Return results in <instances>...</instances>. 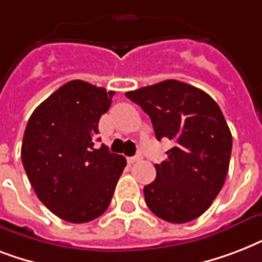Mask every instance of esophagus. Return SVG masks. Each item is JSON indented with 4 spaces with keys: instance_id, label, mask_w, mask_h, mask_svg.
I'll return each instance as SVG.
<instances>
[{
    "instance_id": "obj_1",
    "label": "esophagus",
    "mask_w": 262,
    "mask_h": 262,
    "mask_svg": "<svg viewBox=\"0 0 262 262\" xmlns=\"http://www.w3.org/2000/svg\"><path fill=\"white\" fill-rule=\"evenodd\" d=\"M143 159V156L140 155H136V156H132V158H129V159H127V162H129V163H135V162H139V160H141Z\"/></svg>"
}]
</instances>
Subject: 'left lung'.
<instances>
[{"label":"left lung","instance_id":"left-lung-1","mask_svg":"<svg viewBox=\"0 0 262 262\" xmlns=\"http://www.w3.org/2000/svg\"><path fill=\"white\" fill-rule=\"evenodd\" d=\"M151 118L156 139L175 147L155 164L156 179L144 187L148 208L170 223L201 216L227 177L232 136L217 103L204 91L178 80L126 92Z\"/></svg>","mask_w":262,"mask_h":262}]
</instances>
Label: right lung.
Masks as SVG:
<instances>
[{
    "instance_id": "1",
    "label": "right lung",
    "mask_w": 262,
    "mask_h": 262,
    "mask_svg": "<svg viewBox=\"0 0 262 262\" xmlns=\"http://www.w3.org/2000/svg\"><path fill=\"white\" fill-rule=\"evenodd\" d=\"M113 95L73 80L40 103L27 123L21 144L27 177L43 205L69 223L103 215L126 166L104 144L94 145Z\"/></svg>"
}]
</instances>
